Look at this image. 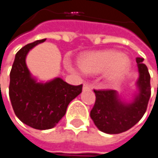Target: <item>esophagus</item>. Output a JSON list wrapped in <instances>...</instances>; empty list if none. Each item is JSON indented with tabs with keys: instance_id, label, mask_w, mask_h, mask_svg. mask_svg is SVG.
<instances>
[{
	"instance_id": "obj_1",
	"label": "esophagus",
	"mask_w": 158,
	"mask_h": 158,
	"mask_svg": "<svg viewBox=\"0 0 158 158\" xmlns=\"http://www.w3.org/2000/svg\"><path fill=\"white\" fill-rule=\"evenodd\" d=\"M89 89H91L90 85L88 84V83H84V85H83V90H89Z\"/></svg>"
}]
</instances>
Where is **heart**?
I'll use <instances>...</instances> for the list:
<instances>
[{"label":"heart","instance_id":"b5f03b06","mask_svg":"<svg viewBox=\"0 0 158 158\" xmlns=\"http://www.w3.org/2000/svg\"><path fill=\"white\" fill-rule=\"evenodd\" d=\"M79 69L89 74L104 71L107 81L113 82L121 79L130 68V59L116 50H101L82 54L78 60Z\"/></svg>","mask_w":158,"mask_h":158}]
</instances>
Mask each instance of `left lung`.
Instances as JSON below:
<instances>
[{
	"label": "left lung",
	"mask_w": 158,
	"mask_h": 158,
	"mask_svg": "<svg viewBox=\"0 0 158 158\" xmlns=\"http://www.w3.org/2000/svg\"><path fill=\"white\" fill-rule=\"evenodd\" d=\"M143 57H136L139 70V94L131 104H123L113 89H94L95 103L90 110L94 124L103 133L116 135L135 125L146 111L151 96L150 74L143 63Z\"/></svg>",
	"instance_id": "left-lung-1"
}]
</instances>
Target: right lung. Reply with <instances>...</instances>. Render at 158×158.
<instances>
[{
    "label": "right lung",
    "mask_w": 158,
    "mask_h": 158,
    "mask_svg": "<svg viewBox=\"0 0 158 158\" xmlns=\"http://www.w3.org/2000/svg\"><path fill=\"white\" fill-rule=\"evenodd\" d=\"M46 39L22 48L15 55L10 73L9 96L15 115L26 125L51 129L65 115L69 102L82 91V84L74 86L57 78L50 82L36 83L25 64L29 50Z\"/></svg>",
    "instance_id": "add662e5"
}]
</instances>
